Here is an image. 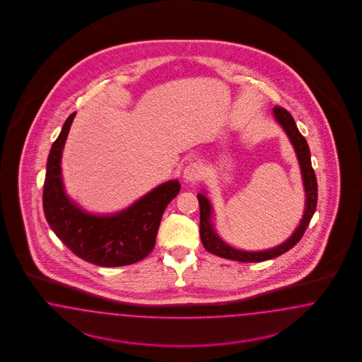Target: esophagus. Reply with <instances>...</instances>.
Masks as SVG:
<instances>
[{
    "instance_id": "esophagus-1",
    "label": "esophagus",
    "mask_w": 362,
    "mask_h": 362,
    "mask_svg": "<svg viewBox=\"0 0 362 362\" xmlns=\"http://www.w3.org/2000/svg\"><path fill=\"white\" fill-rule=\"evenodd\" d=\"M203 176V167L200 163H189L183 171V179L187 183H195Z\"/></svg>"
}]
</instances>
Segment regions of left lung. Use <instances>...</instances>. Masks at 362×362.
I'll use <instances>...</instances> for the list:
<instances>
[{
    "label": "left lung",
    "mask_w": 362,
    "mask_h": 362,
    "mask_svg": "<svg viewBox=\"0 0 362 362\" xmlns=\"http://www.w3.org/2000/svg\"><path fill=\"white\" fill-rule=\"evenodd\" d=\"M272 114H274V122L284 130L289 142L293 146L297 162L300 165V173H301V179H303L304 194H305V204H304L303 218L297 224L295 230L292 232V235L276 247L263 250V251L238 250V248H233L228 243H226L218 235V232L215 230V223H214V207L211 204V200L207 197V191L202 189V192L197 194L199 207H200V239H202L204 248L209 252L214 253L220 257L236 260L241 263H259V262H265V260L277 257L296 245L298 240L303 238L304 232L307 230L308 224L316 211L317 180H316L315 171L312 168L310 151H309L307 141L301 135V132H298L296 122L286 110L283 107H274Z\"/></svg>",
    "instance_id": "8db88e82"
}]
</instances>
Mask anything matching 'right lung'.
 <instances>
[{
    "mask_svg": "<svg viewBox=\"0 0 362 362\" xmlns=\"http://www.w3.org/2000/svg\"><path fill=\"white\" fill-rule=\"evenodd\" d=\"M69 115L53 143L46 163L44 212L58 239L78 257L100 267L138 263L148 256L168 203L179 194L177 179L165 182L111 214H94L67 195L62 177V151L74 121Z\"/></svg>",
    "mask_w": 362,
    "mask_h": 362,
    "instance_id": "obj_1",
    "label": "right lung"
}]
</instances>
